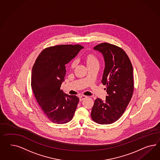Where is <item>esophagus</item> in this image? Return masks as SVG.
I'll return each mask as SVG.
<instances>
[{
  "label": "esophagus",
  "mask_w": 160,
  "mask_h": 160,
  "mask_svg": "<svg viewBox=\"0 0 160 160\" xmlns=\"http://www.w3.org/2000/svg\"><path fill=\"white\" fill-rule=\"evenodd\" d=\"M86 97H87V96H83V95L81 96H80V97H79L80 101V102H82V100H83L84 98H86Z\"/></svg>",
  "instance_id": "esophagus-1"
}]
</instances>
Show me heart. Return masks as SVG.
Masks as SVG:
<instances>
[{
	"label": "heart",
	"instance_id": "heart-1",
	"mask_svg": "<svg viewBox=\"0 0 160 160\" xmlns=\"http://www.w3.org/2000/svg\"><path fill=\"white\" fill-rule=\"evenodd\" d=\"M86 63H87V66L98 64V60L97 58L94 55L92 54H88L87 56L86 57ZM76 64V61L74 60L72 63V68H74Z\"/></svg>",
	"mask_w": 160,
	"mask_h": 160
}]
</instances>
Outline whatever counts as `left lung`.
<instances>
[{
  "label": "left lung",
  "mask_w": 160,
  "mask_h": 160,
  "mask_svg": "<svg viewBox=\"0 0 160 160\" xmlns=\"http://www.w3.org/2000/svg\"><path fill=\"white\" fill-rule=\"evenodd\" d=\"M93 49L101 53L104 60L102 82L106 85L105 100L97 98L91 112L92 120L100 124H110L123 114L134 90L133 68L130 58L122 49L103 43Z\"/></svg>",
  "instance_id": "left-lung-1"
}]
</instances>
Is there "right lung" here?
<instances>
[{"instance_id":"1","label":"right lung","mask_w":160,"mask_h":160,"mask_svg":"<svg viewBox=\"0 0 160 160\" xmlns=\"http://www.w3.org/2000/svg\"><path fill=\"white\" fill-rule=\"evenodd\" d=\"M84 48L78 44L58 45L44 49L36 59L32 71L31 86L46 116L54 123L71 121L79 98L65 94L60 87L66 76V64Z\"/></svg>"}]
</instances>
